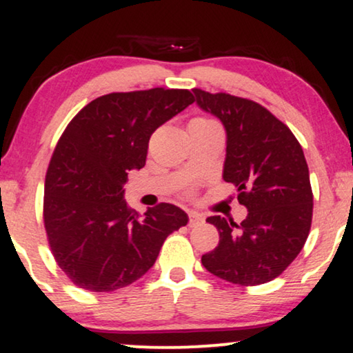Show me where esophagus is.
Wrapping results in <instances>:
<instances>
[{
  "mask_svg": "<svg viewBox=\"0 0 353 353\" xmlns=\"http://www.w3.org/2000/svg\"><path fill=\"white\" fill-rule=\"evenodd\" d=\"M204 223V215L197 214V212H190V226H199Z\"/></svg>",
  "mask_w": 353,
  "mask_h": 353,
  "instance_id": "esophagus-1",
  "label": "esophagus"
}]
</instances>
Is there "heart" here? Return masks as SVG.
Here are the masks:
<instances>
[{
    "mask_svg": "<svg viewBox=\"0 0 353 353\" xmlns=\"http://www.w3.org/2000/svg\"><path fill=\"white\" fill-rule=\"evenodd\" d=\"M196 122H202V123H214V122H210V120H205V119H197Z\"/></svg>",
    "mask_w": 353,
    "mask_h": 353,
    "instance_id": "obj_1",
    "label": "heart"
}]
</instances>
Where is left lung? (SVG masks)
<instances>
[{
	"instance_id": "8db88e82",
	"label": "left lung",
	"mask_w": 353,
	"mask_h": 353,
	"mask_svg": "<svg viewBox=\"0 0 353 353\" xmlns=\"http://www.w3.org/2000/svg\"><path fill=\"white\" fill-rule=\"evenodd\" d=\"M196 104L226 132L223 180L238 186L248 216L234 223L214 215L219 245L202 255L207 272L241 286L279 276L305 244L313 194L302 146L291 130L254 101L192 90Z\"/></svg>"
}]
</instances>
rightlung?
<instances>
[{
    "mask_svg": "<svg viewBox=\"0 0 353 353\" xmlns=\"http://www.w3.org/2000/svg\"><path fill=\"white\" fill-rule=\"evenodd\" d=\"M192 103L188 90L110 93L67 125L46 172L43 219L52 255L75 286L110 292L134 283L167 236L188 223L186 212L167 202L139 215L123 186L146 163L151 134Z\"/></svg>",
    "mask_w": 353,
    "mask_h": 353,
    "instance_id": "right-lung-1",
    "label": "right lung"
}]
</instances>
